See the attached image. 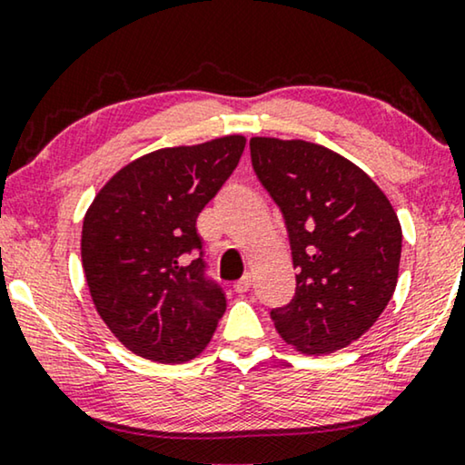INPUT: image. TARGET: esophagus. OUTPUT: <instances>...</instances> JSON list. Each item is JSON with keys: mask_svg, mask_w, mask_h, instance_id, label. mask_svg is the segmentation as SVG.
I'll list each match as a JSON object with an SVG mask.
<instances>
[{"mask_svg": "<svg viewBox=\"0 0 465 465\" xmlns=\"http://www.w3.org/2000/svg\"><path fill=\"white\" fill-rule=\"evenodd\" d=\"M252 288V275H243L239 279V282H234V292H239V294H243Z\"/></svg>", "mask_w": 465, "mask_h": 465, "instance_id": "obj_1", "label": "esophagus"}]
</instances>
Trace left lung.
Returning <instances> with one entry per match:
<instances>
[{"instance_id":"left-lung-1","label":"left lung","mask_w":465,"mask_h":465,"mask_svg":"<svg viewBox=\"0 0 465 465\" xmlns=\"http://www.w3.org/2000/svg\"><path fill=\"white\" fill-rule=\"evenodd\" d=\"M252 164L282 209L296 292L271 320L288 345L322 355L358 341L391 301L402 228L364 171L317 143L253 137Z\"/></svg>"}]
</instances>
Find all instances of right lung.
Masks as SVG:
<instances>
[{
	"instance_id": "add662e5",
	"label": "right lung",
	"mask_w": 465,
	"mask_h": 465,
	"mask_svg": "<svg viewBox=\"0 0 465 465\" xmlns=\"http://www.w3.org/2000/svg\"><path fill=\"white\" fill-rule=\"evenodd\" d=\"M245 139L164 148L120 169L82 226V266L101 320L163 364L199 355L226 311L196 218L237 169Z\"/></svg>"
}]
</instances>
